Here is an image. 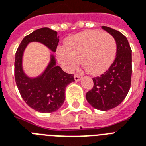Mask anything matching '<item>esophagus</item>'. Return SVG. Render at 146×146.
I'll list each match as a JSON object with an SVG mask.
<instances>
[{
  "label": "esophagus",
  "mask_w": 146,
  "mask_h": 146,
  "mask_svg": "<svg viewBox=\"0 0 146 146\" xmlns=\"http://www.w3.org/2000/svg\"><path fill=\"white\" fill-rule=\"evenodd\" d=\"M74 80H75V81H79V80H80V75H78V74H74Z\"/></svg>",
  "instance_id": "1"
}]
</instances>
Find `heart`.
Segmentation results:
<instances>
[{"mask_svg": "<svg viewBox=\"0 0 146 146\" xmlns=\"http://www.w3.org/2000/svg\"><path fill=\"white\" fill-rule=\"evenodd\" d=\"M117 44L111 34L100 30H86L68 37L65 47L57 49L56 56L62 67L73 72L82 66L90 74L105 72L115 60Z\"/></svg>", "mask_w": 146, "mask_h": 146, "instance_id": "heart-1", "label": "heart"}]
</instances>
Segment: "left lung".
I'll return each instance as SVG.
<instances>
[{
	"mask_svg": "<svg viewBox=\"0 0 146 146\" xmlns=\"http://www.w3.org/2000/svg\"><path fill=\"white\" fill-rule=\"evenodd\" d=\"M102 28L116 40V58L104 74L93 78V87L87 92L86 98L93 108L108 111L121 104L129 92L132 74V50L123 34L109 27Z\"/></svg>",
	"mask_w": 146,
	"mask_h": 146,
	"instance_id": "1",
	"label": "left lung"
}]
</instances>
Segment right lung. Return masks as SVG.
I'll return each instance as SVG.
<instances>
[{
    "mask_svg": "<svg viewBox=\"0 0 146 146\" xmlns=\"http://www.w3.org/2000/svg\"><path fill=\"white\" fill-rule=\"evenodd\" d=\"M32 41L42 43L55 52L59 39L56 31L49 28L37 29L23 38L16 52L14 63L16 85L29 107L41 113L54 112L63 104L66 87L74 81V74H68L56 66L52 56L50 63L42 75L34 79L26 77L22 68V57L27 44Z\"/></svg>",
    "mask_w": 146,
    "mask_h": 146,
    "instance_id": "1",
    "label": "right lung"
}]
</instances>
